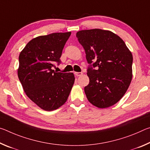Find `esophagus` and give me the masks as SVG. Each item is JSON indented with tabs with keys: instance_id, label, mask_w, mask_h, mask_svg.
<instances>
[{
	"instance_id": "obj_1",
	"label": "esophagus",
	"mask_w": 150,
	"mask_h": 150,
	"mask_svg": "<svg viewBox=\"0 0 150 150\" xmlns=\"http://www.w3.org/2000/svg\"><path fill=\"white\" fill-rule=\"evenodd\" d=\"M82 72H75V74H76V76H81V75H82Z\"/></svg>"
}]
</instances>
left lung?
Here are the masks:
<instances>
[{
	"label": "left lung",
	"instance_id": "8db88e82",
	"mask_svg": "<svg viewBox=\"0 0 150 150\" xmlns=\"http://www.w3.org/2000/svg\"><path fill=\"white\" fill-rule=\"evenodd\" d=\"M78 40L89 64L90 82L84 88L88 101L95 106H112L123 97L132 78L133 56L122 39L109 30H80Z\"/></svg>",
	"mask_w": 150,
	"mask_h": 150
}]
</instances>
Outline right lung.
I'll use <instances>...</instances> for the list:
<instances>
[{"label":"right lung","mask_w":150,"mask_h":150,"mask_svg":"<svg viewBox=\"0 0 150 150\" xmlns=\"http://www.w3.org/2000/svg\"><path fill=\"white\" fill-rule=\"evenodd\" d=\"M70 32L33 38L19 55L18 76L30 99L46 111L58 109L67 100L74 83L73 73L56 72Z\"/></svg>","instance_id":"1"}]
</instances>
